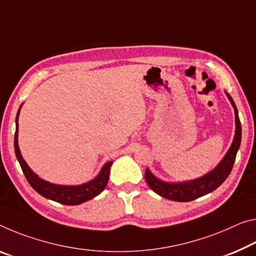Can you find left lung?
I'll return each instance as SVG.
<instances>
[{
	"instance_id": "left-lung-1",
	"label": "left lung",
	"mask_w": 256,
	"mask_h": 256,
	"mask_svg": "<svg viewBox=\"0 0 256 256\" xmlns=\"http://www.w3.org/2000/svg\"><path fill=\"white\" fill-rule=\"evenodd\" d=\"M226 94L228 96L229 101L232 104L234 110V123H236V130H234V136L231 144L230 148L224 157L222 158L212 171L204 174V176L198 178V179L182 181V182H168L158 179L157 176L149 171V168H146L144 179L147 181L148 186L154 192L160 196L168 198L170 200L174 202H190L197 200L204 194H208L216 190L218 186H220L232 170V166L236 160V155L239 147H240L242 141V124L239 120L238 110L236 104H234L232 98L226 91Z\"/></svg>"
}]
</instances>
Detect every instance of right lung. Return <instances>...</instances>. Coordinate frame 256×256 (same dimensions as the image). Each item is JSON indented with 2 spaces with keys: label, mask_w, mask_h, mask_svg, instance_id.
I'll use <instances>...</instances> for the list:
<instances>
[{
  "label": "right lung",
  "mask_w": 256,
  "mask_h": 256,
  "mask_svg": "<svg viewBox=\"0 0 256 256\" xmlns=\"http://www.w3.org/2000/svg\"><path fill=\"white\" fill-rule=\"evenodd\" d=\"M20 104L18 109L17 117H16V133H14V152L17 156L20 166L24 174H25L28 184L32 186L35 192H38L40 196L48 198V200H54L56 202L64 205H80L84 202H88L98 196L100 192H104L106 188L109 179V172H110V166L112 160L107 162L100 170L98 176L91 181L85 182V184L78 186H62L56 184L51 182L46 181L38 176V174L32 171V168L27 165V163L22 156L19 146H18V117L20 112Z\"/></svg>",
  "instance_id": "add662e5"
}]
</instances>
